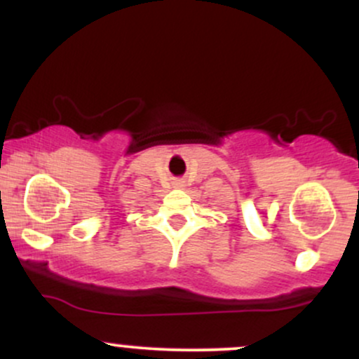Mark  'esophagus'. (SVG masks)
<instances>
[{
    "label": "esophagus",
    "mask_w": 359,
    "mask_h": 359,
    "mask_svg": "<svg viewBox=\"0 0 359 359\" xmlns=\"http://www.w3.org/2000/svg\"><path fill=\"white\" fill-rule=\"evenodd\" d=\"M177 185H179V187H182V185H184V184H182V182H177Z\"/></svg>",
    "instance_id": "esophagus-1"
}]
</instances>
